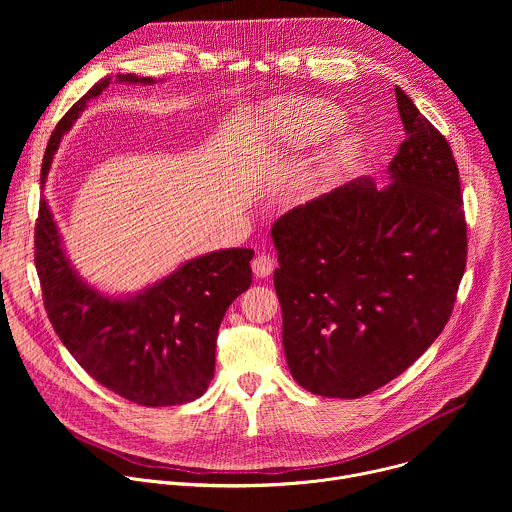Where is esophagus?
<instances>
[{
	"mask_svg": "<svg viewBox=\"0 0 512 512\" xmlns=\"http://www.w3.org/2000/svg\"><path fill=\"white\" fill-rule=\"evenodd\" d=\"M251 267H253V273H255L257 277H269V275L273 273V269H275V259H273L271 255L261 253V255H257V257L253 259Z\"/></svg>",
	"mask_w": 512,
	"mask_h": 512,
	"instance_id": "1",
	"label": "esophagus"
}]
</instances>
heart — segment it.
Wrapping results in <instances>:
<instances>
[{
  "instance_id": "1",
  "label": "heart",
  "mask_w": 512,
  "mask_h": 512,
  "mask_svg": "<svg viewBox=\"0 0 512 512\" xmlns=\"http://www.w3.org/2000/svg\"><path fill=\"white\" fill-rule=\"evenodd\" d=\"M269 129L294 139H316L340 123V111L320 99H289L277 103L269 113ZM360 141L354 135L336 141L330 156L320 166L318 182H330L358 152Z\"/></svg>"
}]
</instances>
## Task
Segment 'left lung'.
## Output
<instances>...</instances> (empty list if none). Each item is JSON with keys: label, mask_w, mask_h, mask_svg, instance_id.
Returning a JSON list of instances; mask_svg holds the SVG:
<instances>
[{"label": "left lung", "mask_w": 512, "mask_h": 512, "mask_svg": "<svg viewBox=\"0 0 512 512\" xmlns=\"http://www.w3.org/2000/svg\"><path fill=\"white\" fill-rule=\"evenodd\" d=\"M407 139L377 188L356 178L279 216L273 283L291 377L322 397L387 385L448 324L468 239L450 143L395 89Z\"/></svg>", "instance_id": "1"}]
</instances>
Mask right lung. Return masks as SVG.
Returning a JSON list of instances; mask_svg holds the SVG:
<instances>
[{"label": "right lung", "mask_w": 512, "mask_h": 512, "mask_svg": "<svg viewBox=\"0 0 512 512\" xmlns=\"http://www.w3.org/2000/svg\"><path fill=\"white\" fill-rule=\"evenodd\" d=\"M117 81L154 83L135 75H117ZM109 83L111 77L101 79L54 127L44 152L42 184L62 135ZM34 251L48 320L97 383L143 407L182 405L206 391L214 377L218 326L251 285L253 249L206 253L137 296L109 298L70 267L50 208L40 198Z\"/></svg>", "instance_id": "right-lung-1"}]
</instances>
